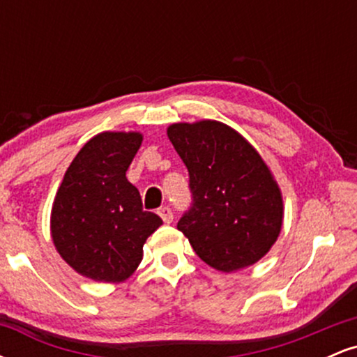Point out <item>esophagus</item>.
I'll list each match as a JSON object with an SVG mask.
<instances>
[{"mask_svg": "<svg viewBox=\"0 0 357 357\" xmlns=\"http://www.w3.org/2000/svg\"><path fill=\"white\" fill-rule=\"evenodd\" d=\"M158 215L161 216L162 218V221H165V223H171V221H173V218H174V215H173V210H171L169 206H161L158 210Z\"/></svg>", "mask_w": 357, "mask_h": 357, "instance_id": "34e87169", "label": "esophagus"}]
</instances>
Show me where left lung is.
Wrapping results in <instances>:
<instances>
[{
	"mask_svg": "<svg viewBox=\"0 0 357 357\" xmlns=\"http://www.w3.org/2000/svg\"><path fill=\"white\" fill-rule=\"evenodd\" d=\"M167 137L190 173L192 202L178 230L196 255L220 272L260 260L284 220L282 192L260 154L216 121L173 124Z\"/></svg>",
	"mask_w": 357,
	"mask_h": 357,
	"instance_id": "1",
	"label": "left lung"
}]
</instances>
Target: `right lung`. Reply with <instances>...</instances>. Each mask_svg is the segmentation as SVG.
<instances>
[{
    "label": "right lung",
    "mask_w": 357,
    "mask_h": 357,
    "mask_svg": "<svg viewBox=\"0 0 357 357\" xmlns=\"http://www.w3.org/2000/svg\"><path fill=\"white\" fill-rule=\"evenodd\" d=\"M139 132L97 134L80 149L63 176L52 208L56 252L80 275L124 282L142 260L147 236L162 225L142 210L126 171L141 147Z\"/></svg>",
    "instance_id": "obj_1"
}]
</instances>
